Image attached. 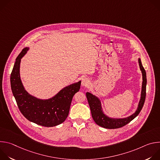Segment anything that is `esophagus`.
<instances>
[{
  "instance_id": "obj_1",
  "label": "esophagus",
  "mask_w": 160,
  "mask_h": 160,
  "mask_svg": "<svg viewBox=\"0 0 160 160\" xmlns=\"http://www.w3.org/2000/svg\"><path fill=\"white\" fill-rule=\"evenodd\" d=\"M89 84H90V81L87 78L84 77L82 79V86L87 87V86H88Z\"/></svg>"
}]
</instances>
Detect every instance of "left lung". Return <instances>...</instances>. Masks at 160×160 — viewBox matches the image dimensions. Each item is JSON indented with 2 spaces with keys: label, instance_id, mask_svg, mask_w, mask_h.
<instances>
[{
  "label": "left lung",
  "instance_id": "left-lung-1",
  "mask_svg": "<svg viewBox=\"0 0 160 160\" xmlns=\"http://www.w3.org/2000/svg\"><path fill=\"white\" fill-rule=\"evenodd\" d=\"M139 64L140 66V69L142 73V91H141V97L138 105V109L136 110L135 112L133 113L131 116L125 118H110L106 117L103 113L101 108V101L99 99L95 96L92 95L90 92L86 93V97L88 100V102L90 108L91 114L94 122L98 125L109 129H115L121 128L128 123H130L132 120H133L137 116H138L141 112L146 99V73L142 66L141 59H139Z\"/></svg>",
  "mask_w": 160,
  "mask_h": 160
}]
</instances>
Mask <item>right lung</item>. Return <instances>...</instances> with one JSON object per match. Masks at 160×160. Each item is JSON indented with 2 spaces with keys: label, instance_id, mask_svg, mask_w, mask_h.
I'll return each mask as SVG.
<instances>
[{
  "label": "right lung",
  "instance_id": "1",
  "mask_svg": "<svg viewBox=\"0 0 160 160\" xmlns=\"http://www.w3.org/2000/svg\"><path fill=\"white\" fill-rule=\"evenodd\" d=\"M28 50H22L16 59L11 74V87L21 112L27 120L37 125L51 127L58 125L68 117L73 96L79 91L81 81L62 88L54 97L42 100L30 95L25 90L19 75L21 59Z\"/></svg>",
  "mask_w": 160,
  "mask_h": 160
}]
</instances>
